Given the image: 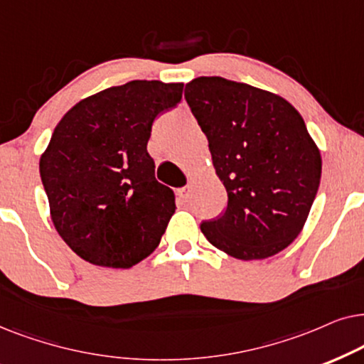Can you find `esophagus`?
I'll return each mask as SVG.
<instances>
[{
    "label": "esophagus",
    "instance_id": "34e87169",
    "mask_svg": "<svg viewBox=\"0 0 364 364\" xmlns=\"http://www.w3.org/2000/svg\"><path fill=\"white\" fill-rule=\"evenodd\" d=\"M190 196H191L190 186H185V188H181V190H178V200L181 203L190 201Z\"/></svg>",
    "mask_w": 364,
    "mask_h": 364
}]
</instances>
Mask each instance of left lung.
I'll return each mask as SVG.
<instances>
[{
	"mask_svg": "<svg viewBox=\"0 0 364 364\" xmlns=\"http://www.w3.org/2000/svg\"><path fill=\"white\" fill-rule=\"evenodd\" d=\"M185 98L228 193L225 215L203 223V235L236 259L278 255L304 228L321 178L301 114L279 95L221 76L195 77Z\"/></svg>",
	"mask_w": 364,
	"mask_h": 364,
	"instance_id": "obj_1",
	"label": "left lung"
}]
</instances>
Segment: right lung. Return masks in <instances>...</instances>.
Masks as SVG:
<instances>
[{
  "label": "right lung",
  "instance_id": "right-lung-1",
  "mask_svg": "<svg viewBox=\"0 0 364 364\" xmlns=\"http://www.w3.org/2000/svg\"><path fill=\"white\" fill-rule=\"evenodd\" d=\"M181 95L183 83L129 81L77 101L56 124L40 174L53 225L80 258L132 268L156 250L176 205L146 144Z\"/></svg>",
  "mask_w": 364,
  "mask_h": 364
}]
</instances>
